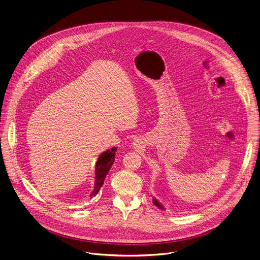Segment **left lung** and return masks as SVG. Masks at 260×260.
Masks as SVG:
<instances>
[{
    "instance_id": "obj_1",
    "label": "left lung",
    "mask_w": 260,
    "mask_h": 260,
    "mask_svg": "<svg viewBox=\"0 0 260 260\" xmlns=\"http://www.w3.org/2000/svg\"><path fill=\"white\" fill-rule=\"evenodd\" d=\"M154 203H155V204H156V206H157V207L162 208V207H161V206H160V205H159V204H158V203H157V202H156V200H154Z\"/></svg>"
}]
</instances>
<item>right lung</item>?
I'll list each match as a JSON object with an SVG mask.
<instances>
[{
    "label": "right lung",
    "instance_id": "1",
    "mask_svg": "<svg viewBox=\"0 0 260 260\" xmlns=\"http://www.w3.org/2000/svg\"><path fill=\"white\" fill-rule=\"evenodd\" d=\"M115 152H116V148H111L110 150L106 151L103 153L98 161H96V170H95V174H96V177H95V187H94V190L93 192L91 193V197L95 196L101 188L103 187L104 185V180L106 178V175L108 174L113 161H114V157H115Z\"/></svg>",
    "mask_w": 260,
    "mask_h": 260
}]
</instances>
